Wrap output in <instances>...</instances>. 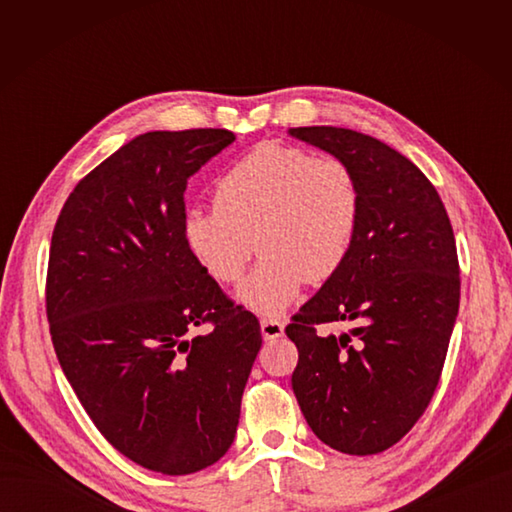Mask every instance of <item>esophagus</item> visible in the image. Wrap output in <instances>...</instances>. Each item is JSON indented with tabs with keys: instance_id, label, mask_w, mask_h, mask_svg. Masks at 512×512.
<instances>
[{
	"instance_id": "obj_1",
	"label": "esophagus",
	"mask_w": 512,
	"mask_h": 512,
	"mask_svg": "<svg viewBox=\"0 0 512 512\" xmlns=\"http://www.w3.org/2000/svg\"><path fill=\"white\" fill-rule=\"evenodd\" d=\"M259 325H262V334L266 341H275L279 336H284V323L275 317H264Z\"/></svg>"
}]
</instances>
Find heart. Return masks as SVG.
Returning a JSON list of instances; mask_svg holds the SVG:
<instances>
[{
	"label": "heart",
	"mask_w": 512,
	"mask_h": 512,
	"mask_svg": "<svg viewBox=\"0 0 512 512\" xmlns=\"http://www.w3.org/2000/svg\"><path fill=\"white\" fill-rule=\"evenodd\" d=\"M213 204L184 213V244L206 275L235 284L257 242L264 255L235 297L259 314H279L308 279H330L347 262L361 187L341 158L262 143L217 178Z\"/></svg>",
	"instance_id": "obj_1"
}]
</instances>
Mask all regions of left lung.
Here are the masks:
<instances>
[{
  "instance_id": "8db88e82",
  "label": "left lung",
  "mask_w": 512,
  "mask_h": 512,
  "mask_svg": "<svg viewBox=\"0 0 512 512\" xmlns=\"http://www.w3.org/2000/svg\"><path fill=\"white\" fill-rule=\"evenodd\" d=\"M288 134L345 160L361 187L350 257L286 328L299 350L292 391L328 447L380 453L418 422L438 387L460 308L453 228L427 176L389 145L325 125ZM336 320L351 332H316Z\"/></svg>"
}]
</instances>
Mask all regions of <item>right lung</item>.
I'll return each instance as SVG.
<instances>
[{"label": "right lung", "instance_id": "right-lung-1", "mask_svg": "<svg viewBox=\"0 0 512 512\" xmlns=\"http://www.w3.org/2000/svg\"><path fill=\"white\" fill-rule=\"evenodd\" d=\"M233 140L136 136L76 184L52 233L46 312L63 374L107 442L162 475L231 449L262 347L255 314L224 297L182 235L187 180ZM202 322L212 332L193 337Z\"/></svg>", "mask_w": 512, "mask_h": 512}]
</instances>
